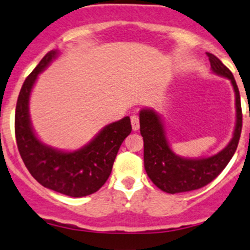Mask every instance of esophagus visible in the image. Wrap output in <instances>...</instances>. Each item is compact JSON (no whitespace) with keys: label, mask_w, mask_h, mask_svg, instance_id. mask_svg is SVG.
<instances>
[{"label":"esophagus","mask_w":250,"mask_h":250,"mask_svg":"<svg viewBox=\"0 0 250 250\" xmlns=\"http://www.w3.org/2000/svg\"><path fill=\"white\" fill-rule=\"evenodd\" d=\"M130 122H132V128L134 132H137L138 129H139V117H138L137 115H133L132 117H130Z\"/></svg>","instance_id":"obj_1"}]
</instances>
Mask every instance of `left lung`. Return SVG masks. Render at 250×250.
<instances>
[{
  "label": "left lung",
  "mask_w": 250,
  "mask_h": 250,
  "mask_svg": "<svg viewBox=\"0 0 250 250\" xmlns=\"http://www.w3.org/2000/svg\"><path fill=\"white\" fill-rule=\"evenodd\" d=\"M214 73L229 78L236 96V127L225 149L210 157L186 159L174 154L165 135L159 113L151 108L140 110V134L144 140V167L152 183L169 194L199 189L214 181L232 159L242 132V107L238 86L232 72L212 53H207Z\"/></svg>",
  "instance_id": "8db88e82"
}]
</instances>
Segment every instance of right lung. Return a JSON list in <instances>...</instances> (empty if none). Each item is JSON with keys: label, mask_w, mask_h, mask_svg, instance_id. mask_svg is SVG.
Masks as SVG:
<instances>
[{"label": "right lung", "mask_w": 250, "mask_h": 250, "mask_svg": "<svg viewBox=\"0 0 250 250\" xmlns=\"http://www.w3.org/2000/svg\"><path fill=\"white\" fill-rule=\"evenodd\" d=\"M57 53V50L46 53L23 83L14 120L17 146L25 167L41 186L81 198L98 192L107 181L121 144L132 132V125L129 117L110 123L89 144L76 151H62L41 143L31 127L29 99L38 76Z\"/></svg>", "instance_id": "1"}]
</instances>
